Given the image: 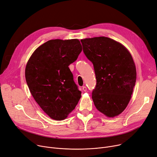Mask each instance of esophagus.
<instances>
[{
  "mask_svg": "<svg viewBox=\"0 0 157 157\" xmlns=\"http://www.w3.org/2000/svg\"><path fill=\"white\" fill-rule=\"evenodd\" d=\"M83 90L84 92H86V90H87V88H86V86H83Z\"/></svg>",
  "mask_w": 157,
  "mask_h": 157,
  "instance_id": "1",
  "label": "esophagus"
}]
</instances>
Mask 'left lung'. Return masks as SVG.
Listing matches in <instances>:
<instances>
[{"mask_svg":"<svg viewBox=\"0 0 157 157\" xmlns=\"http://www.w3.org/2000/svg\"><path fill=\"white\" fill-rule=\"evenodd\" d=\"M81 42L85 56L94 65L95 106L106 117L118 116L127 108L136 81L132 57L125 46L109 37L88 38Z\"/></svg>","mask_w":157,"mask_h":157,"instance_id":"8db88e82","label":"left lung"}]
</instances>
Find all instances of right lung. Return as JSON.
<instances>
[{
	"label": "right lung",
	"mask_w": 157,
	"mask_h": 157,
	"mask_svg": "<svg viewBox=\"0 0 157 157\" xmlns=\"http://www.w3.org/2000/svg\"><path fill=\"white\" fill-rule=\"evenodd\" d=\"M82 51L78 39L49 40L37 48L25 68L30 92L51 118L63 120L78 104L81 92L69 65Z\"/></svg>",
	"instance_id": "right-lung-1"
}]
</instances>
